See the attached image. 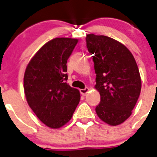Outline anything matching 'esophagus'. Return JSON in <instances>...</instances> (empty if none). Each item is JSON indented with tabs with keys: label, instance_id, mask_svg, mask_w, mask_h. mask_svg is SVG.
I'll list each match as a JSON object with an SVG mask.
<instances>
[{
	"label": "esophagus",
	"instance_id": "esophagus-1",
	"mask_svg": "<svg viewBox=\"0 0 157 157\" xmlns=\"http://www.w3.org/2000/svg\"><path fill=\"white\" fill-rule=\"evenodd\" d=\"M89 90L90 89L88 88H85L84 89H80V93L82 94L83 95H86V94L88 93V92H89Z\"/></svg>",
	"mask_w": 157,
	"mask_h": 157
}]
</instances>
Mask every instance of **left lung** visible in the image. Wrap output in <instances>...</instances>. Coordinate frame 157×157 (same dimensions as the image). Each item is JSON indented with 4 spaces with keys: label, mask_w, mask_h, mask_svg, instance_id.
<instances>
[{
    "label": "left lung",
    "mask_w": 157,
    "mask_h": 157,
    "mask_svg": "<svg viewBox=\"0 0 157 157\" xmlns=\"http://www.w3.org/2000/svg\"><path fill=\"white\" fill-rule=\"evenodd\" d=\"M86 43L93 54L95 88L101 99L95 112L103 122L118 126L131 115L141 93L137 62L129 49L112 38L88 34Z\"/></svg>",
    "instance_id": "1"
}]
</instances>
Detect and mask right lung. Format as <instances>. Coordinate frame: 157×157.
<instances>
[{
	"label": "right lung",
	"mask_w": 157,
	"mask_h": 157,
	"mask_svg": "<svg viewBox=\"0 0 157 157\" xmlns=\"http://www.w3.org/2000/svg\"><path fill=\"white\" fill-rule=\"evenodd\" d=\"M78 39L55 38L45 43L25 69L24 88L29 107L41 122L59 129L72 118L80 99L77 88L66 83L67 60Z\"/></svg>",
	"instance_id": "obj_1"
}]
</instances>
